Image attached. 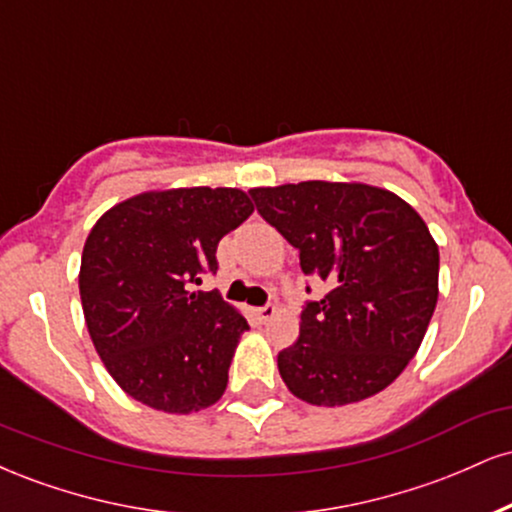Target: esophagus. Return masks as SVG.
I'll use <instances>...</instances> for the list:
<instances>
[{
    "instance_id": "1",
    "label": "esophagus",
    "mask_w": 512,
    "mask_h": 512,
    "mask_svg": "<svg viewBox=\"0 0 512 512\" xmlns=\"http://www.w3.org/2000/svg\"><path fill=\"white\" fill-rule=\"evenodd\" d=\"M255 315L260 322H269L276 315V305H264V308H257Z\"/></svg>"
}]
</instances>
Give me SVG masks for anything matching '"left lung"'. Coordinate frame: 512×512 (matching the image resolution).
Segmentation results:
<instances>
[{
  "label": "left lung",
  "mask_w": 512,
  "mask_h": 512,
  "mask_svg": "<svg viewBox=\"0 0 512 512\" xmlns=\"http://www.w3.org/2000/svg\"><path fill=\"white\" fill-rule=\"evenodd\" d=\"M257 211L330 291L305 305L279 351L281 380L303 402L344 407L395 383L438 303V245L411 204L366 182L305 180L250 190Z\"/></svg>",
  "instance_id": "8db88e82"
}]
</instances>
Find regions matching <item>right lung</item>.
<instances>
[{
	"label": "right lung",
	"instance_id": "obj_1",
	"mask_svg": "<svg viewBox=\"0 0 512 512\" xmlns=\"http://www.w3.org/2000/svg\"><path fill=\"white\" fill-rule=\"evenodd\" d=\"M255 211L238 187H170L117 202L93 223L79 293L91 342L129 397L192 414L226 392L248 322L219 291H190L216 272V245Z\"/></svg>",
	"mask_w": 512,
	"mask_h": 512
}]
</instances>
